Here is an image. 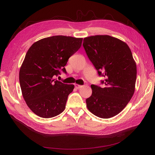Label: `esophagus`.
Returning <instances> with one entry per match:
<instances>
[{"instance_id":"obj_1","label":"esophagus","mask_w":155,"mask_h":155,"mask_svg":"<svg viewBox=\"0 0 155 155\" xmlns=\"http://www.w3.org/2000/svg\"><path fill=\"white\" fill-rule=\"evenodd\" d=\"M82 87H83L82 85H78V84H75V87H76L77 89H78V88H81Z\"/></svg>"}]
</instances>
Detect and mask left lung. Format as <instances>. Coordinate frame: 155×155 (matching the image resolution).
<instances>
[{
    "mask_svg": "<svg viewBox=\"0 0 155 155\" xmlns=\"http://www.w3.org/2000/svg\"><path fill=\"white\" fill-rule=\"evenodd\" d=\"M83 45L98 74L105 78L102 81L104 88L91 85L87 109L99 118H112L124 109L134 94L137 70L132 52L125 42L107 35L85 37Z\"/></svg>",
    "mask_w": 155,
    "mask_h": 155,
    "instance_id": "obj_1",
    "label": "left lung"
}]
</instances>
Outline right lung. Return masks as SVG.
Masks as SVG:
<instances>
[{
  "mask_svg": "<svg viewBox=\"0 0 155 155\" xmlns=\"http://www.w3.org/2000/svg\"><path fill=\"white\" fill-rule=\"evenodd\" d=\"M83 38L55 35L40 39L28 50L19 70L23 98L30 109L50 118L64 110L74 85L55 80L70 56L80 48Z\"/></svg>",
  "mask_w": 155,
  "mask_h": 155,
  "instance_id": "right-lung-1",
  "label": "right lung"
}]
</instances>
